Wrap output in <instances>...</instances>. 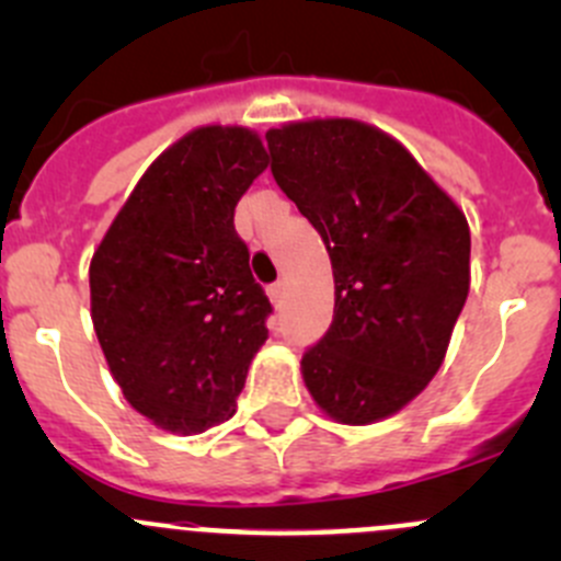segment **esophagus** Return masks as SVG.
Instances as JSON below:
<instances>
[{"label":"esophagus","mask_w":561,"mask_h":561,"mask_svg":"<svg viewBox=\"0 0 561 561\" xmlns=\"http://www.w3.org/2000/svg\"><path fill=\"white\" fill-rule=\"evenodd\" d=\"M268 298L274 307H282V301H285V282H276V285L268 287Z\"/></svg>","instance_id":"1"}]
</instances>
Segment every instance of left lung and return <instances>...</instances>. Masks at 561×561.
<instances>
[{"label": "left lung", "instance_id": "left-lung-1", "mask_svg": "<svg viewBox=\"0 0 561 561\" xmlns=\"http://www.w3.org/2000/svg\"><path fill=\"white\" fill-rule=\"evenodd\" d=\"M265 140L333 268V322L304 355V386L336 423L396 415L439 371L467 301V217L393 135L358 118L287 122Z\"/></svg>", "mask_w": 561, "mask_h": 561}]
</instances>
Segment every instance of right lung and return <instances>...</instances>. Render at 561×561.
Here are the masks:
<instances>
[{"label":"right lung","instance_id":"1","mask_svg":"<svg viewBox=\"0 0 561 561\" xmlns=\"http://www.w3.org/2000/svg\"><path fill=\"white\" fill-rule=\"evenodd\" d=\"M265 168L254 129H192L146 168L92 254V322L107 369L165 432L201 434L233 417L268 339L271 304L233 228Z\"/></svg>","mask_w":561,"mask_h":561}]
</instances>
